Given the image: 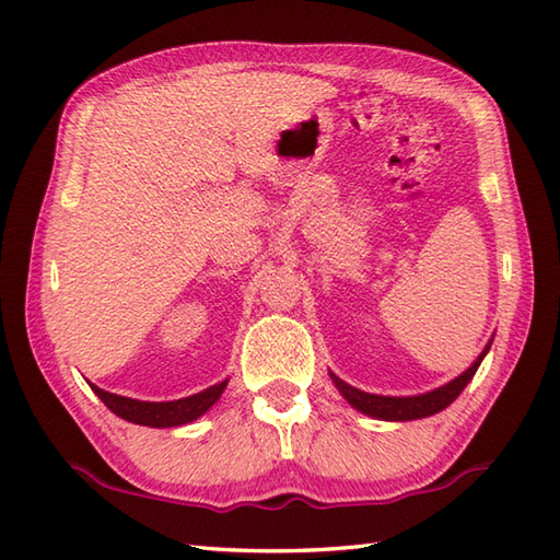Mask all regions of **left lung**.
<instances>
[{"label":"left lung","mask_w":560,"mask_h":560,"mask_svg":"<svg viewBox=\"0 0 560 560\" xmlns=\"http://www.w3.org/2000/svg\"><path fill=\"white\" fill-rule=\"evenodd\" d=\"M491 343H493V337L489 339L483 351L477 355V361H474L467 371H462L455 380H450L445 385L423 392V395H407V397L373 395V392H363L359 387H351L349 383H343V380L331 371H329V377L339 389V395L347 399L355 411L371 416V419H377V421H416L447 409L450 404L462 395V389L471 383L474 375H477L481 361L491 349Z\"/></svg>","instance_id":"1"}]
</instances>
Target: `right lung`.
<instances>
[{
	"instance_id": "add662e5",
	"label": "right lung",
	"mask_w": 560,
	"mask_h": 560,
	"mask_svg": "<svg viewBox=\"0 0 560 560\" xmlns=\"http://www.w3.org/2000/svg\"><path fill=\"white\" fill-rule=\"evenodd\" d=\"M89 385L93 392H96L105 407L129 423L149 425V428H175V425L192 423L199 419V416H205L213 407V404L221 399L225 385H229V377L221 380V383H217V385L197 392V395H189L183 399H171V401L132 399V397L115 395V392H108V389H101L93 383H89Z\"/></svg>"
}]
</instances>
